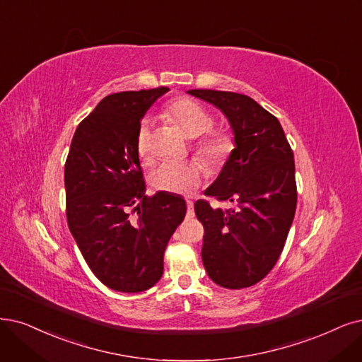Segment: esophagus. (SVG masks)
<instances>
[{
	"instance_id": "obj_1",
	"label": "esophagus",
	"mask_w": 362,
	"mask_h": 362,
	"mask_svg": "<svg viewBox=\"0 0 362 362\" xmlns=\"http://www.w3.org/2000/svg\"><path fill=\"white\" fill-rule=\"evenodd\" d=\"M186 206H188V215L192 216V215H194V202H191V199H188V202H186Z\"/></svg>"
}]
</instances>
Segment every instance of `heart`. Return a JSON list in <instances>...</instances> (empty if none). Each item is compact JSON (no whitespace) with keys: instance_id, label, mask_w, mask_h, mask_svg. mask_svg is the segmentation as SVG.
<instances>
[{"instance_id":"b5f03b06","label":"heart","mask_w":362,"mask_h":362,"mask_svg":"<svg viewBox=\"0 0 362 362\" xmlns=\"http://www.w3.org/2000/svg\"><path fill=\"white\" fill-rule=\"evenodd\" d=\"M164 116L177 125L185 137L197 140L194 151L213 170H219L230 159L234 151V139L225 131L210 132L215 127V117L204 109L202 104L189 98H179L173 101L164 112ZM151 127L149 122H143L137 134V153L143 164L151 160ZM206 176L204 167L189 160V163H163L152 170L149 180L156 191L189 195L198 189Z\"/></svg>"}]
</instances>
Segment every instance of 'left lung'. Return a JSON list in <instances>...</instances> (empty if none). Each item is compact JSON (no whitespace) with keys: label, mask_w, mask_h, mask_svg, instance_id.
I'll use <instances>...</instances> for the list:
<instances>
[{"label":"left lung","mask_w":362,"mask_h":362,"mask_svg":"<svg viewBox=\"0 0 362 362\" xmlns=\"http://www.w3.org/2000/svg\"><path fill=\"white\" fill-rule=\"evenodd\" d=\"M188 93L218 107L235 144L204 192L235 209H213L206 199L194 206L204 226V269L219 286L247 288L272 272L284 250L297 207L293 153L277 117L250 97L211 89Z\"/></svg>","instance_id":"left-lung-1"}]
</instances>
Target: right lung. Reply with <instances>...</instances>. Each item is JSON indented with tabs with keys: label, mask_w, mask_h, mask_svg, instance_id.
<instances>
[{
	"label": "right lung",
	"mask_w": 362,
	"mask_h": 362,
	"mask_svg": "<svg viewBox=\"0 0 362 362\" xmlns=\"http://www.w3.org/2000/svg\"><path fill=\"white\" fill-rule=\"evenodd\" d=\"M170 89L117 92L78 124L65 163L69 228L107 288L141 292L164 273V252L186 215L180 195H146L137 153L140 122Z\"/></svg>",
	"instance_id": "add662e5"
}]
</instances>
